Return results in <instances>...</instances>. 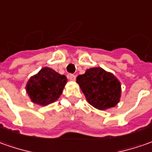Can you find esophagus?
<instances>
[{
	"mask_svg": "<svg viewBox=\"0 0 152 152\" xmlns=\"http://www.w3.org/2000/svg\"><path fill=\"white\" fill-rule=\"evenodd\" d=\"M69 78L70 80H72V81H74L75 79H76V76L74 75V74H69Z\"/></svg>",
	"mask_w": 152,
	"mask_h": 152,
	"instance_id": "obj_1",
	"label": "esophagus"
}]
</instances>
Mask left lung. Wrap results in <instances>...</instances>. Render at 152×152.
Returning <instances> with one entry per match:
<instances>
[{
    "instance_id": "obj_1",
    "label": "left lung",
    "mask_w": 152,
    "mask_h": 152,
    "mask_svg": "<svg viewBox=\"0 0 152 152\" xmlns=\"http://www.w3.org/2000/svg\"><path fill=\"white\" fill-rule=\"evenodd\" d=\"M85 98L92 106L104 110L115 107L120 101L121 85L111 73L102 68L87 69L76 78Z\"/></svg>"
}]
</instances>
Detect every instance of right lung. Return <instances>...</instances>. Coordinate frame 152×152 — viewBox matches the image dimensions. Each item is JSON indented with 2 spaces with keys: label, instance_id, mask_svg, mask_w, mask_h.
<instances>
[{
  "label": "right lung",
  "instance_id": "1",
  "mask_svg": "<svg viewBox=\"0 0 152 152\" xmlns=\"http://www.w3.org/2000/svg\"><path fill=\"white\" fill-rule=\"evenodd\" d=\"M66 83L65 75L45 67L29 78L26 90L32 102L44 106L55 102L60 97Z\"/></svg>",
  "mask_w": 152,
  "mask_h": 152
}]
</instances>
